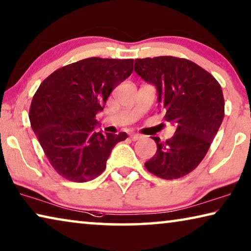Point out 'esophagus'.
I'll list each match as a JSON object with an SVG mask.
<instances>
[{
    "instance_id": "1",
    "label": "esophagus",
    "mask_w": 251,
    "mask_h": 251,
    "mask_svg": "<svg viewBox=\"0 0 251 251\" xmlns=\"http://www.w3.org/2000/svg\"><path fill=\"white\" fill-rule=\"evenodd\" d=\"M130 138L132 139L133 141H136V140H139L140 138H142V136H141V134H139V133H131Z\"/></svg>"
}]
</instances>
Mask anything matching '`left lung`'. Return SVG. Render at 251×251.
Here are the masks:
<instances>
[{"mask_svg": "<svg viewBox=\"0 0 251 251\" xmlns=\"http://www.w3.org/2000/svg\"><path fill=\"white\" fill-rule=\"evenodd\" d=\"M134 71L156 86L165 120L176 126L165 142L152 137L157 151L145 167L160 178H180L198 167L218 133L225 117L222 88L205 69L173 56L136 59Z\"/></svg>", "mask_w": 251, "mask_h": 251, "instance_id": "1", "label": "left lung"}]
</instances>
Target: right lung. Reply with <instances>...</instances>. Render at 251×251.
<instances>
[{"instance_id": "obj_1", "label": "right lung", "mask_w": 251, "mask_h": 251, "mask_svg": "<svg viewBox=\"0 0 251 251\" xmlns=\"http://www.w3.org/2000/svg\"><path fill=\"white\" fill-rule=\"evenodd\" d=\"M133 59L91 57L57 69L40 84L29 111L31 128L53 169L76 183L101 175L118 142L128 134L95 132V115L119 84L131 75Z\"/></svg>"}]
</instances>
